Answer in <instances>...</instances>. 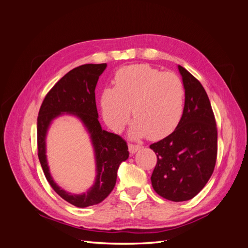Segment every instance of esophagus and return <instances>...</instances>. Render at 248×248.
Wrapping results in <instances>:
<instances>
[{
	"label": "esophagus",
	"mask_w": 248,
	"mask_h": 248,
	"mask_svg": "<svg viewBox=\"0 0 248 248\" xmlns=\"http://www.w3.org/2000/svg\"><path fill=\"white\" fill-rule=\"evenodd\" d=\"M128 148H129V152H130L131 154H134V153L139 151V150L141 148V146L134 145V144H129V145H128Z\"/></svg>",
	"instance_id": "34e87169"
}]
</instances>
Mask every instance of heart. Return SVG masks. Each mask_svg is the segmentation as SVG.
Instances as JSON below:
<instances>
[{
    "label": "heart",
    "mask_w": 248,
    "mask_h": 248,
    "mask_svg": "<svg viewBox=\"0 0 248 248\" xmlns=\"http://www.w3.org/2000/svg\"><path fill=\"white\" fill-rule=\"evenodd\" d=\"M184 85L177 74L163 72L148 64H136L119 69L115 88H106L101 94L104 121L112 130L120 131L136 117L131 136L149 134L158 140L174 130L184 108Z\"/></svg>",
    "instance_id": "1"
}]
</instances>
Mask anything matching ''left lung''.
I'll list each match as a JSON object with an SVG mask.
<instances>
[{
	"label": "left lung",
	"instance_id": "left-lung-1",
	"mask_svg": "<svg viewBox=\"0 0 248 248\" xmlns=\"http://www.w3.org/2000/svg\"><path fill=\"white\" fill-rule=\"evenodd\" d=\"M178 68L185 89L182 118L170 136L150 145L157 156L153 188L172 202L196 197L212 176L217 158V127L208 95L190 72Z\"/></svg>",
	"mask_w": 248,
	"mask_h": 248
}]
</instances>
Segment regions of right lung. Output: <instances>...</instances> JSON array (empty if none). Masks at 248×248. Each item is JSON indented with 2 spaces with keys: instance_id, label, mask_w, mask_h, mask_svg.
<instances>
[{
  "instance_id": "right-lung-1",
  "label": "right lung",
  "mask_w": 248,
  "mask_h": 248,
  "mask_svg": "<svg viewBox=\"0 0 248 248\" xmlns=\"http://www.w3.org/2000/svg\"><path fill=\"white\" fill-rule=\"evenodd\" d=\"M107 64H85L60 79L46 95L37 119L38 157L47 182L60 197L71 205L85 208L99 204L114 189L120 163L129 156L128 146L118 134L102 130L96 108L95 88ZM62 112L77 114L88 128L96 154L97 175L93 188L77 196L61 190L51 179L45 156V136L51 120Z\"/></svg>"
}]
</instances>
